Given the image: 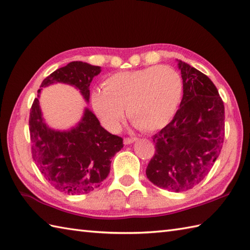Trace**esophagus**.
Wrapping results in <instances>:
<instances>
[{
	"label": "esophagus",
	"mask_w": 250,
	"mask_h": 250,
	"mask_svg": "<svg viewBox=\"0 0 250 250\" xmlns=\"http://www.w3.org/2000/svg\"><path fill=\"white\" fill-rule=\"evenodd\" d=\"M136 141L135 137H126V139L124 140V143L125 145H129V144H132V143H134Z\"/></svg>",
	"instance_id": "obj_1"
}]
</instances>
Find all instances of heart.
Returning a JSON list of instances; mask_svg holds the SVG:
<instances>
[{
	"label": "heart",
	"mask_w": 250,
	"mask_h": 250,
	"mask_svg": "<svg viewBox=\"0 0 250 250\" xmlns=\"http://www.w3.org/2000/svg\"><path fill=\"white\" fill-rule=\"evenodd\" d=\"M94 89L91 104L100 121L110 132L118 131L125 107L130 119L146 131L166 126L174 117L183 95L179 73L167 65L115 73Z\"/></svg>",
	"instance_id": "obj_1"
}]
</instances>
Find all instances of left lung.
Returning a JSON list of instances; mask_svg holds the SVG:
<instances>
[{
    "label": "left lung",
    "instance_id": "left-lung-1",
    "mask_svg": "<svg viewBox=\"0 0 250 250\" xmlns=\"http://www.w3.org/2000/svg\"><path fill=\"white\" fill-rule=\"evenodd\" d=\"M183 99L173 120L153 136L156 153L147 178L173 192L200 184L209 173L225 139V105L205 74L178 60Z\"/></svg>",
    "mask_w": 250,
    "mask_h": 250
}]
</instances>
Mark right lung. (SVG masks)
I'll return each instance as SVG.
<instances>
[{
	"label": "right lung",
	"instance_id": "1",
	"mask_svg": "<svg viewBox=\"0 0 250 250\" xmlns=\"http://www.w3.org/2000/svg\"><path fill=\"white\" fill-rule=\"evenodd\" d=\"M100 66L73 61L46 77L30 110L29 129L32 157L40 172L51 186L67 194L89 193L100 187L108 176L111 158L124 143L120 136L106 131L89 108L72 129L58 131L49 128L42 116L40 93L52 83H62L75 87L89 102V86Z\"/></svg>",
	"mask_w": 250,
	"mask_h": 250
}]
</instances>
